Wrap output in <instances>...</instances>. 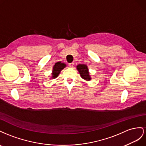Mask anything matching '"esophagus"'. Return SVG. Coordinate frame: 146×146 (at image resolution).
I'll use <instances>...</instances> for the list:
<instances>
[{
	"mask_svg": "<svg viewBox=\"0 0 146 146\" xmlns=\"http://www.w3.org/2000/svg\"><path fill=\"white\" fill-rule=\"evenodd\" d=\"M73 65H74V63H70V64H68V66H70V68H72L73 66Z\"/></svg>",
	"mask_w": 146,
	"mask_h": 146,
	"instance_id": "1",
	"label": "esophagus"
}]
</instances>
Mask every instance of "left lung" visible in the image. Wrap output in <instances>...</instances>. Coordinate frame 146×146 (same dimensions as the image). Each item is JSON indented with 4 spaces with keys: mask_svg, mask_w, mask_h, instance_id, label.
<instances>
[{
    "mask_svg": "<svg viewBox=\"0 0 146 146\" xmlns=\"http://www.w3.org/2000/svg\"><path fill=\"white\" fill-rule=\"evenodd\" d=\"M76 68L80 74L81 77L85 81H89L92 80V78L89 74V68L85 64H78L76 66Z\"/></svg>",
    "mask_w": 146,
    "mask_h": 146,
    "instance_id": "8db88e82",
    "label": "left lung"
}]
</instances>
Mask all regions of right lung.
Returning a JSON list of instances; mask_svg holds the SVG:
<instances>
[{
    "mask_svg": "<svg viewBox=\"0 0 146 146\" xmlns=\"http://www.w3.org/2000/svg\"><path fill=\"white\" fill-rule=\"evenodd\" d=\"M66 65L61 62H58L53 66L51 79H56L58 77L61 71L66 67Z\"/></svg>",
    "mask_w": 146,
    "mask_h": 146,
    "instance_id": "add662e5",
    "label": "right lung"
}]
</instances>
